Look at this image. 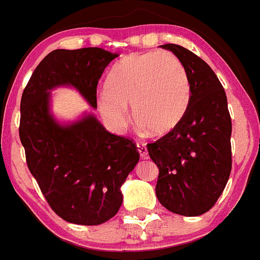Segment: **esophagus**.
Segmentation results:
<instances>
[{
  "label": "esophagus",
  "instance_id": "obj_1",
  "mask_svg": "<svg viewBox=\"0 0 260 260\" xmlns=\"http://www.w3.org/2000/svg\"><path fill=\"white\" fill-rule=\"evenodd\" d=\"M136 148H138L139 154L143 159H148V149H146V145L144 143H136Z\"/></svg>",
  "mask_w": 260,
  "mask_h": 260
}]
</instances>
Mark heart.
I'll return each mask as SVG.
<instances>
[{"label": "heart", "mask_w": 260, "mask_h": 260, "mask_svg": "<svg viewBox=\"0 0 260 260\" xmlns=\"http://www.w3.org/2000/svg\"><path fill=\"white\" fill-rule=\"evenodd\" d=\"M191 102L186 68L168 51L130 54L111 68L97 99L105 121L115 130L129 125L127 105L143 130L155 136L173 131L182 122Z\"/></svg>", "instance_id": "b5f03b06"}]
</instances>
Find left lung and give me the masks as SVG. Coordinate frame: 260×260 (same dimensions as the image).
I'll use <instances>...</instances> for the list:
<instances>
[{"label":"left lung","mask_w":260,"mask_h":260,"mask_svg":"<svg viewBox=\"0 0 260 260\" xmlns=\"http://www.w3.org/2000/svg\"><path fill=\"white\" fill-rule=\"evenodd\" d=\"M186 68L191 102L181 124L149 143L159 168L155 193L169 211L200 216L216 204L231 172V117L228 99L211 67L188 49L164 44Z\"/></svg>","instance_id":"8db88e82"}]
</instances>
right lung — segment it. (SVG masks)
<instances>
[{"mask_svg": "<svg viewBox=\"0 0 260 260\" xmlns=\"http://www.w3.org/2000/svg\"><path fill=\"white\" fill-rule=\"evenodd\" d=\"M117 54L101 48L56 49L35 68L21 97L20 140L27 168L54 212L78 225H100L122 204L120 191L139 160L130 138L109 133L94 116L61 126L49 114V89L76 87L97 107V84Z\"/></svg>", "mask_w": 260, "mask_h": 260, "instance_id": "right-lung-1", "label": "right lung"}]
</instances>
